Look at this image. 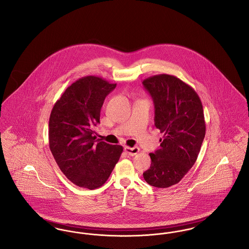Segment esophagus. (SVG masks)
Listing matches in <instances>:
<instances>
[{
	"mask_svg": "<svg viewBox=\"0 0 249 249\" xmlns=\"http://www.w3.org/2000/svg\"><path fill=\"white\" fill-rule=\"evenodd\" d=\"M124 150H125V152H126L127 154H129L130 156H135V155L138 154L139 151H140L139 147H137V146H134V147L125 146V147H124Z\"/></svg>",
	"mask_w": 249,
	"mask_h": 249,
	"instance_id": "1",
	"label": "esophagus"
}]
</instances>
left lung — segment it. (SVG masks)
<instances>
[{
    "mask_svg": "<svg viewBox=\"0 0 249 249\" xmlns=\"http://www.w3.org/2000/svg\"><path fill=\"white\" fill-rule=\"evenodd\" d=\"M155 107V127L163 134L160 149L142 176L151 186L178 184L194 165L205 136V120L197 92L177 76L157 74L142 81Z\"/></svg>",
    "mask_w": 249,
    "mask_h": 249,
    "instance_id": "8db88e82",
    "label": "left lung"
}]
</instances>
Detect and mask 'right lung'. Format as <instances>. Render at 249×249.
Listing matches in <instances>:
<instances>
[{"label":"right lung","mask_w":249,"mask_h":249,"mask_svg":"<svg viewBox=\"0 0 249 249\" xmlns=\"http://www.w3.org/2000/svg\"><path fill=\"white\" fill-rule=\"evenodd\" d=\"M117 84L88 75L69 86L52 108L49 148L64 176L77 187H102L119 161L123 147L96 139L105 99Z\"/></svg>","instance_id":"1"}]
</instances>
